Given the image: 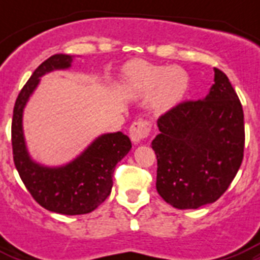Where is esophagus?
Returning a JSON list of instances; mask_svg holds the SVG:
<instances>
[{
	"instance_id": "obj_1",
	"label": "esophagus",
	"mask_w": 260,
	"mask_h": 260,
	"mask_svg": "<svg viewBox=\"0 0 260 260\" xmlns=\"http://www.w3.org/2000/svg\"><path fill=\"white\" fill-rule=\"evenodd\" d=\"M150 131H151V124L148 121H144V120L135 121L129 128L131 140H132L135 144H138V143L143 142V140L148 136Z\"/></svg>"
}]
</instances>
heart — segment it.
I'll use <instances>...</instances> for the list:
<instances>
[{"mask_svg":"<svg viewBox=\"0 0 260 260\" xmlns=\"http://www.w3.org/2000/svg\"><path fill=\"white\" fill-rule=\"evenodd\" d=\"M124 87L135 98L152 95L156 112L177 108L189 93L190 75L179 66L154 64L146 60H132L122 70Z\"/></svg>","mask_w":260,"mask_h":260,"instance_id":"heart-1","label":"heart"}]
</instances>
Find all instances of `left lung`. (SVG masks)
Here are the masks:
<instances>
[{
	"label": "left lung",
	"instance_id": "obj_1",
	"mask_svg": "<svg viewBox=\"0 0 260 260\" xmlns=\"http://www.w3.org/2000/svg\"><path fill=\"white\" fill-rule=\"evenodd\" d=\"M209 93L158 118L152 140L156 190L177 209L217 201L238 174L244 151V114L230 79L214 69Z\"/></svg>",
	"mask_w": 260,
	"mask_h": 260
}]
</instances>
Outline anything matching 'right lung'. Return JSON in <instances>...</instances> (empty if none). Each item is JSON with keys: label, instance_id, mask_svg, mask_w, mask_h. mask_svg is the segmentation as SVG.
Returning a JSON list of instances; mask_svg holds the SVG:
<instances>
[{"label": "right lung", "instance_id": "right-lung-1", "mask_svg": "<svg viewBox=\"0 0 260 260\" xmlns=\"http://www.w3.org/2000/svg\"><path fill=\"white\" fill-rule=\"evenodd\" d=\"M73 60L71 55L56 54L43 62L18 94L12 120L14 165L24 185L43 208L67 216L90 213L105 201L113 186L114 167L132 148L126 135L114 132L100 135L62 166H46L30 158L22 128L24 109L43 75L67 70Z\"/></svg>", "mask_w": 260, "mask_h": 260}]
</instances>
